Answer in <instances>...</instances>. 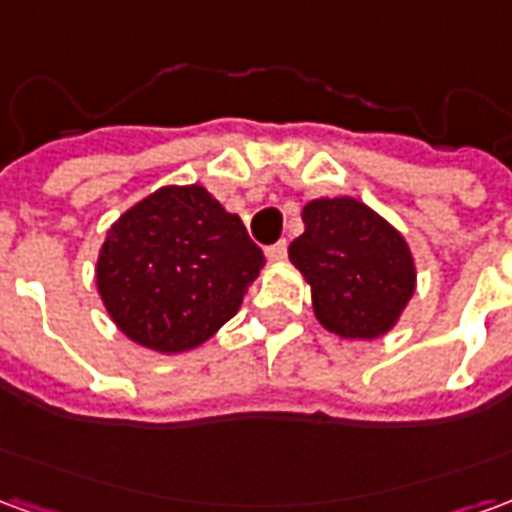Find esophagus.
Instances as JSON below:
<instances>
[{
  "instance_id": "34e87169",
  "label": "esophagus",
  "mask_w": 512,
  "mask_h": 512,
  "mask_svg": "<svg viewBox=\"0 0 512 512\" xmlns=\"http://www.w3.org/2000/svg\"><path fill=\"white\" fill-rule=\"evenodd\" d=\"M266 257L271 260V263L285 260V257H288V241H277V244L266 246Z\"/></svg>"
}]
</instances>
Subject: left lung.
<instances>
[{"label":"left lung","instance_id":"1","mask_svg":"<svg viewBox=\"0 0 512 512\" xmlns=\"http://www.w3.org/2000/svg\"><path fill=\"white\" fill-rule=\"evenodd\" d=\"M290 260L312 288L329 332L351 340L386 334L414 293V260L403 235L351 197L310 202Z\"/></svg>","mask_w":512,"mask_h":512}]
</instances>
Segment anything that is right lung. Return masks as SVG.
Returning <instances> with one entry per match:
<instances>
[{"label": "right lung", "mask_w": 512, "mask_h": 512, "mask_svg": "<svg viewBox=\"0 0 512 512\" xmlns=\"http://www.w3.org/2000/svg\"><path fill=\"white\" fill-rule=\"evenodd\" d=\"M263 263L244 222L202 186H167L109 230L98 290L134 343L178 354L233 318Z\"/></svg>", "instance_id": "add662e5"}]
</instances>
